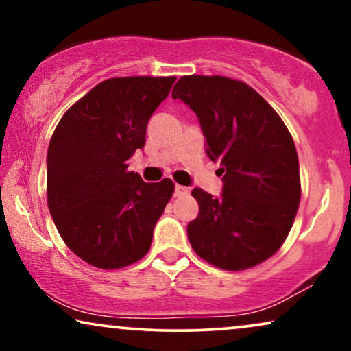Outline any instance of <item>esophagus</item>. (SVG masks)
<instances>
[{"mask_svg":"<svg viewBox=\"0 0 351 351\" xmlns=\"http://www.w3.org/2000/svg\"><path fill=\"white\" fill-rule=\"evenodd\" d=\"M174 195H176V196H185V195H189V189H186V186H184V185L177 184V185L174 186Z\"/></svg>","mask_w":351,"mask_h":351,"instance_id":"1","label":"esophagus"}]
</instances>
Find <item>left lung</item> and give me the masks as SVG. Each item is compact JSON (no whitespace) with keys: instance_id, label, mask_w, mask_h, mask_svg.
<instances>
[{"instance_id":"8db88e82","label":"left lung","mask_w":351,"mask_h":351,"mask_svg":"<svg viewBox=\"0 0 351 351\" xmlns=\"http://www.w3.org/2000/svg\"><path fill=\"white\" fill-rule=\"evenodd\" d=\"M172 99L199 119L206 155L220 161L223 189H201L189 241L206 262L239 271L271 257L289 233L300 203L299 158L289 131L265 99L243 81L182 76Z\"/></svg>"}]
</instances>
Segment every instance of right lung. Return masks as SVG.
<instances>
[{
  "instance_id": "1",
  "label": "right lung",
  "mask_w": 351,
  "mask_h": 351,
  "mask_svg": "<svg viewBox=\"0 0 351 351\" xmlns=\"http://www.w3.org/2000/svg\"><path fill=\"white\" fill-rule=\"evenodd\" d=\"M176 76L99 83L66 110L47 148V206L66 246L90 265L114 270L141 261L174 191L128 171L145 145L148 119Z\"/></svg>"
}]
</instances>
